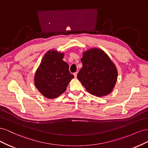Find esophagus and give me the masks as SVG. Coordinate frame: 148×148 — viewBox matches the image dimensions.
<instances>
[{
    "label": "esophagus",
    "mask_w": 148,
    "mask_h": 148,
    "mask_svg": "<svg viewBox=\"0 0 148 148\" xmlns=\"http://www.w3.org/2000/svg\"><path fill=\"white\" fill-rule=\"evenodd\" d=\"M77 73H78V72H75V73H73V75H74V77H75V78H77Z\"/></svg>",
    "instance_id": "esophagus-1"
}]
</instances>
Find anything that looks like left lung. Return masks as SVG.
I'll return each mask as SVG.
<instances>
[{
    "label": "left lung",
    "mask_w": 148,
    "mask_h": 148,
    "mask_svg": "<svg viewBox=\"0 0 148 148\" xmlns=\"http://www.w3.org/2000/svg\"><path fill=\"white\" fill-rule=\"evenodd\" d=\"M83 66L77 78L91 95L97 97L108 95L117 79V70L107 53L98 48L84 52L81 59Z\"/></svg>",
    "instance_id": "8db88e82"
}]
</instances>
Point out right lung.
<instances>
[{
  "mask_svg": "<svg viewBox=\"0 0 148 148\" xmlns=\"http://www.w3.org/2000/svg\"><path fill=\"white\" fill-rule=\"evenodd\" d=\"M64 53L55 50L47 52L34 75V84L39 91L49 99L59 97L65 92L74 76L69 64L63 60Z\"/></svg>",
  "mask_w": 148,
  "mask_h": 148,
  "instance_id": "add662e5",
  "label": "right lung"
}]
</instances>
